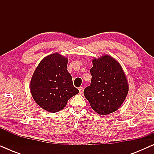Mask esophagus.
Segmentation results:
<instances>
[{
    "label": "esophagus",
    "instance_id": "esophagus-1",
    "mask_svg": "<svg viewBox=\"0 0 154 154\" xmlns=\"http://www.w3.org/2000/svg\"><path fill=\"white\" fill-rule=\"evenodd\" d=\"M79 93L80 94H83V90H84V88L83 87H80L79 88Z\"/></svg>",
    "mask_w": 154,
    "mask_h": 154
}]
</instances>
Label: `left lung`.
<instances>
[{"label":"left lung","instance_id":"8db88e82","mask_svg":"<svg viewBox=\"0 0 154 154\" xmlns=\"http://www.w3.org/2000/svg\"><path fill=\"white\" fill-rule=\"evenodd\" d=\"M91 83L84 90V95L92 109L100 115H108L119 109L127 97V78L121 64L105 54L92 60Z\"/></svg>","mask_w":154,"mask_h":154}]
</instances>
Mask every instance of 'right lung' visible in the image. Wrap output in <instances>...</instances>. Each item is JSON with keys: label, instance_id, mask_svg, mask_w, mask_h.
<instances>
[{"label": "right lung", "instance_id": "obj_1", "mask_svg": "<svg viewBox=\"0 0 154 154\" xmlns=\"http://www.w3.org/2000/svg\"><path fill=\"white\" fill-rule=\"evenodd\" d=\"M68 59L60 54H49L41 61L31 80L33 100L42 109L55 113L62 110L67 102L79 93L66 69Z\"/></svg>", "mask_w": 154, "mask_h": 154}]
</instances>
